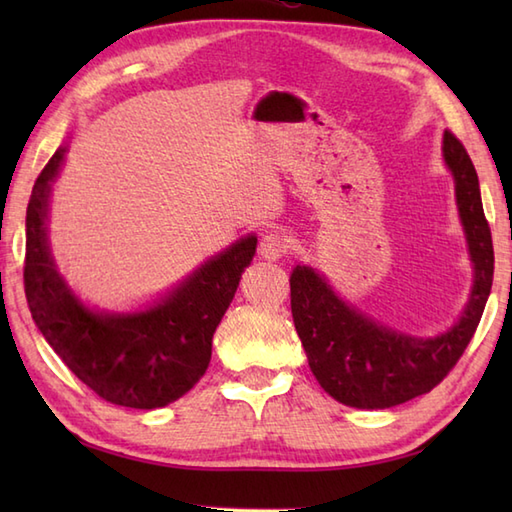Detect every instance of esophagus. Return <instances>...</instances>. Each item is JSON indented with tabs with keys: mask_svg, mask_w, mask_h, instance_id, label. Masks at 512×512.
I'll list each match as a JSON object with an SVG mask.
<instances>
[{
	"mask_svg": "<svg viewBox=\"0 0 512 512\" xmlns=\"http://www.w3.org/2000/svg\"><path fill=\"white\" fill-rule=\"evenodd\" d=\"M288 250H290V239L279 231L266 233L262 237V242H259V255L268 259V262H277L279 257L288 255Z\"/></svg>",
	"mask_w": 512,
	"mask_h": 512,
	"instance_id": "esophagus-1",
	"label": "esophagus"
}]
</instances>
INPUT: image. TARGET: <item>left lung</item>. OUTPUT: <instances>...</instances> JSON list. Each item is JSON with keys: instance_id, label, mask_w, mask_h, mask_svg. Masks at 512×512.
Returning <instances> with one entry per match:
<instances>
[{"instance_id": "left-lung-1", "label": "left lung", "mask_w": 512, "mask_h": 512, "mask_svg": "<svg viewBox=\"0 0 512 512\" xmlns=\"http://www.w3.org/2000/svg\"><path fill=\"white\" fill-rule=\"evenodd\" d=\"M442 156L455 180L460 220L473 262V290L460 321L440 336L418 339L380 325L334 295L314 268L290 275V308L314 378L356 409H387L442 383L482 319L493 286V237L484 217L480 180L464 145L444 132Z\"/></svg>"}]
</instances>
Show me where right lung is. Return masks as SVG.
I'll return each instance as SVG.
<instances>
[{"mask_svg":"<svg viewBox=\"0 0 512 512\" xmlns=\"http://www.w3.org/2000/svg\"><path fill=\"white\" fill-rule=\"evenodd\" d=\"M65 149L43 167L26 211L24 288L32 319L72 374L112 405L165 407L198 383L215 328L231 306L257 237L202 264L165 299L140 312L85 308L57 273L48 246V202Z\"/></svg>","mask_w":512,"mask_h":512,"instance_id":"right-lung-1","label":"right lung"}]
</instances>
